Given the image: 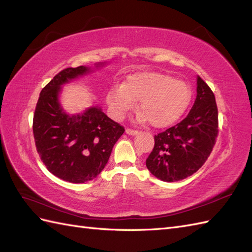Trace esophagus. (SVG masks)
<instances>
[{
	"mask_svg": "<svg viewBox=\"0 0 252 252\" xmlns=\"http://www.w3.org/2000/svg\"><path fill=\"white\" fill-rule=\"evenodd\" d=\"M138 132H139L138 130H134V129H131V128H127L126 129V133L129 134V135H134V134H136Z\"/></svg>",
	"mask_w": 252,
	"mask_h": 252,
	"instance_id": "esophagus-1",
	"label": "esophagus"
}]
</instances>
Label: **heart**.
I'll list each match as a JSON object with an SVG mask.
<instances>
[{
	"mask_svg": "<svg viewBox=\"0 0 252 252\" xmlns=\"http://www.w3.org/2000/svg\"><path fill=\"white\" fill-rule=\"evenodd\" d=\"M142 119L158 128L178 121L191 101V90L185 82L168 74L143 71L129 75L122 87H113L107 94V103L113 116L120 119L139 101Z\"/></svg>",
	"mask_w": 252,
	"mask_h": 252,
	"instance_id": "1",
	"label": "heart"
}]
</instances>
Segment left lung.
I'll return each instance as SVG.
<instances>
[{
  "label": "left lung",
  "instance_id": "8db88e82",
  "mask_svg": "<svg viewBox=\"0 0 252 252\" xmlns=\"http://www.w3.org/2000/svg\"><path fill=\"white\" fill-rule=\"evenodd\" d=\"M196 98L180 123L155 135V147L146 159L148 170L164 182L192 175L207 161L219 133L215 94L197 77Z\"/></svg>",
  "mask_w": 252,
  "mask_h": 252
}]
</instances>
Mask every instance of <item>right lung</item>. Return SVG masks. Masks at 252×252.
<instances>
[{
    "instance_id": "add662e5",
    "label": "right lung",
    "mask_w": 252,
    "mask_h": 252,
    "mask_svg": "<svg viewBox=\"0 0 252 252\" xmlns=\"http://www.w3.org/2000/svg\"><path fill=\"white\" fill-rule=\"evenodd\" d=\"M88 71L85 66L60 71L42 89L33 114V138L41 161L53 175L77 184L100 174L125 131L98 107L74 116L61 107V86Z\"/></svg>"
}]
</instances>
